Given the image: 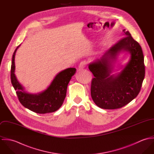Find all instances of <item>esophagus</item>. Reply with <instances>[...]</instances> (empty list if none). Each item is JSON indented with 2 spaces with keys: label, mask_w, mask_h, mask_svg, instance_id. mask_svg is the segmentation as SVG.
I'll return each mask as SVG.
<instances>
[{
  "label": "esophagus",
  "mask_w": 154,
  "mask_h": 154,
  "mask_svg": "<svg viewBox=\"0 0 154 154\" xmlns=\"http://www.w3.org/2000/svg\"><path fill=\"white\" fill-rule=\"evenodd\" d=\"M87 65V62L86 61H82L80 64L79 65V68L82 69V68H84L85 66Z\"/></svg>",
  "instance_id": "34e87169"
}]
</instances>
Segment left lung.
Returning a JSON list of instances; mask_svg holds the SVG:
<instances>
[{
  "label": "left lung",
  "mask_w": 154,
  "mask_h": 154,
  "mask_svg": "<svg viewBox=\"0 0 154 154\" xmlns=\"http://www.w3.org/2000/svg\"><path fill=\"white\" fill-rule=\"evenodd\" d=\"M123 31L126 37L88 66L94 76L91 82V97L101 109H117L129 103L139 94L144 79L145 69L142 48L128 31ZM122 51L129 52L131 58L120 72L111 75L112 63Z\"/></svg>",
  "instance_id": "8db88e82"
}]
</instances>
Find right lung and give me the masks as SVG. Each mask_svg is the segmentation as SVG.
I'll return each mask as SVG.
<instances>
[{"instance_id": "add662e5", "label": "right lung", "mask_w": 154, "mask_h": 154, "mask_svg": "<svg viewBox=\"0 0 154 154\" xmlns=\"http://www.w3.org/2000/svg\"><path fill=\"white\" fill-rule=\"evenodd\" d=\"M20 46V45L17 47L12 56L11 70V82L20 102L23 107L36 113L45 114L56 111L63 104L66 97L67 85L76 69L70 67L61 71L55 76L49 87L40 93H28L24 91L15 75V56Z\"/></svg>"}]
</instances>
